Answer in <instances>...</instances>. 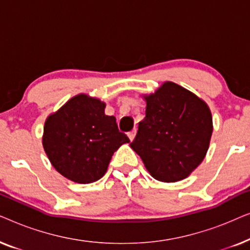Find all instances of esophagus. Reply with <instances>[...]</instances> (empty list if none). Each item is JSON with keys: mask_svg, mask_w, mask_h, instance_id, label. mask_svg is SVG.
<instances>
[{"mask_svg": "<svg viewBox=\"0 0 250 250\" xmlns=\"http://www.w3.org/2000/svg\"><path fill=\"white\" fill-rule=\"evenodd\" d=\"M135 135H136V129H134V131H132V132H129L128 134H127V136H128V139L131 140V141H133V140H134V138H135Z\"/></svg>", "mask_w": 250, "mask_h": 250, "instance_id": "1", "label": "esophagus"}]
</instances>
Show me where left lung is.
I'll list each match as a JSON object with an SVG mask.
<instances>
[{"mask_svg": "<svg viewBox=\"0 0 250 250\" xmlns=\"http://www.w3.org/2000/svg\"><path fill=\"white\" fill-rule=\"evenodd\" d=\"M146 117L131 148L153 179L177 182L200 165L213 133L210 109L203 99L173 82L143 95Z\"/></svg>", "mask_w": 250, "mask_h": 250, "instance_id": "obj_1", "label": "left lung"}]
</instances>
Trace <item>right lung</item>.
Here are the masks:
<instances>
[{"label":"right lung","mask_w":250,"mask_h":250,"mask_svg":"<svg viewBox=\"0 0 250 250\" xmlns=\"http://www.w3.org/2000/svg\"><path fill=\"white\" fill-rule=\"evenodd\" d=\"M100 99L81 93L51 114L42 143L52 166L66 179L87 184L100 180L116 150L129 140Z\"/></svg>","instance_id":"add662e5"}]
</instances>
